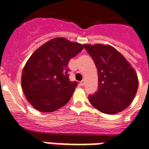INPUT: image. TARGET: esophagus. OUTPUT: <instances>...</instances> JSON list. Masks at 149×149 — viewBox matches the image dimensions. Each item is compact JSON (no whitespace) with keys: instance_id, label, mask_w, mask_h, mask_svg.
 <instances>
[{"instance_id":"1","label":"esophagus","mask_w":149,"mask_h":149,"mask_svg":"<svg viewBox=\"0 0 149 149\" xmlns=\"http://www.w3.org/2000/svg\"><path fill=\"white\" fill-rule=\"evenodd\" d=\"M79 84L81 85V86H84V85L85 84V81H84V80H82V81H80V82H79Z\"/></svg>"}]
</instances>
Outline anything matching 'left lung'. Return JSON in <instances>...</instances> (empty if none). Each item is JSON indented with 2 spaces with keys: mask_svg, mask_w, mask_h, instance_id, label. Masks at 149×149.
<instances>
[{
  "mask_svg": "<svg viewBox=\"0 0 149 149\" xmlns=\"http://www.w3.org/2000/svg\"><path fill=\"white\" fill-rule=\"evenodd\" d=\"M98 73V89L91 104L105 114L122 112L132 102L138 87L137 73L117 50L107 44H84Z\"/></svg>",
  "mask_w": 149,
  "mask_h": 149,
  "instance_id": "obj_1",
  "label": "left lung"
}]
</instances>
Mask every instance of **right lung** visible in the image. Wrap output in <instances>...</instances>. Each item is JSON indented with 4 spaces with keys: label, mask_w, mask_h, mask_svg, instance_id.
I'll return each mask as SVG.
<instances>
[{
    "label": "right lung",
    "mask_w": 149,
    "mask_h": 149,
    "mask_svg": "<svg viewBox=\"0 0 149 149\" xmlns=\"http://www.w3.org/2000/svg\"><path fill=\"white\" fill-rule=\"evenodd\" d=\"M83 48L79 43L57 37L33 53L22 70V87L36 109L54 112L70 101L77 82L69 79L68 63Z\"/></svg>",
    "instance_id": "add662e5"
}]
</instances>
